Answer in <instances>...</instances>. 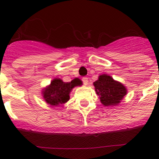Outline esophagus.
I'll list each match as a JSON object with an SVG mask.
<instances>
[{
	"label": "esophagus",
	"mask_w": 159,
	"mask_h": 159,
	"mask_svg": "<svg viewBox=\"0 0 159 159\" xmlns=\"http://www.w3.org/2000/svg\"><path fill=\"white\" fill-rule=\"evenodd\" d=\"M82 81L84 84H85V85H87V84H89V79H88V78H86V77H84V78H82Z\"/></svg>",
	"instance_id": "34e87169"
}]
</instances>
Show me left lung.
Returning <instances> with one entry per match:
<instances>
[{"instance_id":"obj_1","label":"left lung","mask_w":159,"mask_h":159,"mask_svg":"<svg viewBox=\"0 0 159 159\" xmlns=\"http://www.w3.org/2000/svg\"><path fill=\"white\" fill-rule=\"evenodd\" d=\"M96 94L104 106H117L127 94V89L121 82L115 81L110 75L104 74L93 83Z\"/></svg>"}]
</instances>
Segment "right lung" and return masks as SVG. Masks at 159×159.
<instances>
[{
  "label": "right lung",
  "instance_id": "add662e5",
  "mask_svg": "<svg viewBox=\"0 0 159 159\" xmlns=\"http://www.w3.org/2000/svg\"><path fill=\"white\" fill-rule=\"evenodd\" d=\"M82 81L76 78L70 82H65L61 78H55L49 85L42 89L41 94L44 102L51 107L61 106L70 99V93L76 86H81Z\"/></svg>",
  "mask_w": 159,
  "mask_h": 159
}]
</instances>
